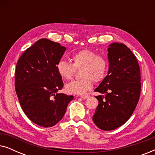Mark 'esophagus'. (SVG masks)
Listing matches in <instances>:
<instances>
[{"label":"esophagus","instance_id":"34e87169","mask_svg":"<svg viewBox=\"0 0 155 155\" xmlns=\"http://www.w3.org/2000/svg\"><path fill=\"white\" fill-rule=\"evenodd\" d=\"M80 97L82 99H87V98H88L90 96H89V95H87V94H81V95H80Z\"/></svg>","mask_w":155,"mask_h":155}]
</instances>
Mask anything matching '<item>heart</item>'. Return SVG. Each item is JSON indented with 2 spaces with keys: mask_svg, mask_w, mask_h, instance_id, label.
Masks as SVG:
<instances>
[{
  "mask_svg": "<svg viewBox=\"0 0 155 155\" xmlns=\"http://www.w3.org/2000/svg\"><path fill=\"white\" fill-rule=\"evenodd\" d=\"M71 63L61 60L56 64L57 73L64 80H71L76 70L80 69L81 79L73 80L65 85L69 94H84L92 87L93 81L100 82L107 76L109 61L105 56L90 49H82L71 57Z\"/></svg>",
  "mask_w": 155,
  "mask_h": 155,
  "instance_id": "1",
  "label": "heart"
}]
</instances>
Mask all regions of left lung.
Listing matches in <instances>:
<instances>
[{"label":"left lung","instance_id":"left-lung-1","mask_svg":"<svg viewBox=\"0 0 155 155\" xmlns=\"http://www.w3.org/2000/svg\"><path fill=\"white\" fill-rule=\"evenodd\" d=\"M108 75L95 92L99 104L92 120L101 130H112L124 124L132 115L141 90L140 70L136 57L124 44L108 48Z\"/></svg>","mask_w":155,"mask_h":155}]
</instances>
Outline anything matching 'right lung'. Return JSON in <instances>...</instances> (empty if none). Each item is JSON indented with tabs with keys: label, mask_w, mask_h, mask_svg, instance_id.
Instances as JSON below:
<instances>
[{
	"label": "right lung",
	"mask_w": 155,
	"mask_h": 155,
	"mask_svg": "<svg viewBox=\"0 0 155 155\" xmlns=\"http://www.w3.org/2000/svg\"><path fill=\"white\" fill-rule=\"evenodd\" d=\"M65 50L59 43L41 39L17 63L15 86L21 107L31 121L44 128L58 124L73 99L72 95L57 93L63 82L56 64Z\"/></svg>",
	"instance_id": "1"
}]
</instances>
